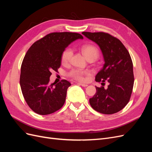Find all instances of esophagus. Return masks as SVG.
I'll return each mask as SVG.
<instances>
[{"label": "esophagus", "instance_id": "esophagus-1", "mask_svg": "<svg viewBox=\"0 0 152 152\" xmlns=\"http://www.w3.org/2000/svg\"><path fill=\"white\" fill-rule=\"evenodd\" d=\"M77 84H79V85H80V86H82V87H87V84H83V83H77Z\"/></svg>", "mask_w": 152, "mask_h": 152}]
</instances>
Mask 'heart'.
Masks as SVG:
<instances>
[{
	"label": "heart",
	"instance_id": "1",
	"mask_svg": "<svg viewBox=\"0 0 152 152\" xmlns=\"http://www.w3.org/2000/svg\"><path fill=\"white\" fill-rule=\"evenodd\" d=\"M82 53L84 56L89 59H97L99 56V50L97 47L93 44H86L82 45L81 48ZM73 55V50L71 48H66L63 50L61 54V63L63 65H66L70 62ZM91 74V72L87 70H79V69H73L68 73V75L77 80L84 81L86 77Z\"/></svg>",
	"mask_w": 152,
	"mask_h": 152
}]
</instances>
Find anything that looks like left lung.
Here are the masks:
<instances>
[{
    "instance_id": "8db88e82",
    "label": "left lung",
    "mask_w": 152,
    "mask_h": 152,
    "mask_svg": "<svg viewBox=\"0 0 152 152\" xmlns=\"http://www.w3.org/2000/svg\"><path fill=\"white\" fill-rule=\"evenodd\" d=\"M82 34L99 45L104 60L103 68L95 79L96 82H102V86L96 87V93L89 99V103L101 113H115L129 102L134 86L129 53L120 40L108 33L84 31ZM105 81L109 83L107 88L102 86Z\"/></svg>"
}]
</instances>
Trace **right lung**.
Instances as JSON below:
<instances>
[{
  "label": "right lung",
  "instance_id": "1",
  "mask_svg": "<svg viewBox=\"0 0 152 152\" xmlns=\"http://www.w3.org/2000/svg\"><path fill=\"white\" fill-rule=\"evenodd\" d=\"M83 39L72 32H53L37 40L26 52L21 67L20 83L27 104L39 115H49L65 103L67 89L71 84L61 80L50 83L53 70L61 66L63 50L73 41Z\"/></svg>",
  "mask_w": 152,
  "mask_h": 152
}]
</instances>
